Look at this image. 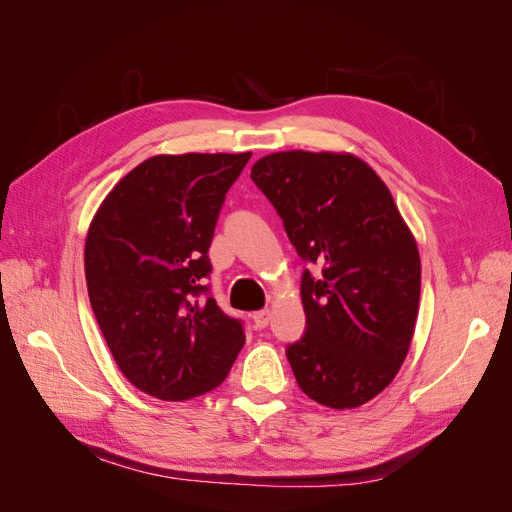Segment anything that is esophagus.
<instances>
[{
	"label": "esophagus",
	"instance_id": "1",
	"mask_svg": "<svg viewBox=\"0 0 512 512\" xmlns=\"http://www.w3.org/2000/svg\"><path fill=\"white\" fill-rule=\"evenodd\" d=\"M252 318H254L256 329H265L271 320V309H260V312H256Z\"/></svg>",
	"mask_w": 512,
	"mask_h": 512
}]
</instances>
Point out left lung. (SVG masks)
I'll return each instance as SVG.
<instances>
[{
	"mask_svg": "<svg viewBox=\"0 0 512 512\" xmlns=\"http://www.w3.org/2000/svg\"><path fill=\"white\" fill-rule=\"evenodd\" d=\"M294 250L305 333L286 348L301 391L346 410L382 393L404 363L421 258L389 188L350 153L282 151L252 166Z\"/></svg>",
	"mask_w": 512,
	"mask_h": 512,
	"instance_id": "1",
	"label": "left lung"
}]
</instances>
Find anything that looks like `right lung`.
Instances as JSON below:
<instances>
[{"label":"right lung","instance_id":"right-lung-1","mask_svg":"<svg viewBox=\"0 0 512 512\" xmlns=\"http://www.w3.org/2000/svg\"><path fill=\"white\" fill-rule=\"evenodd\" d=\"M252 153L156 156L104 198L85 243L91 309L136 389L185 401L220 386L245 327L215 303L209 247Z\"/></svg>","mask_w":512,"mask_h":512}]
</instances>
